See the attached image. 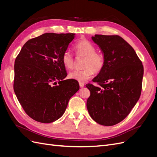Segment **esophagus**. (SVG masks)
<instances>
[{
	"label": "esophagus",
	"mask_w": 157,
	"mask_h": 157,
	"mask_svg": "<svg viewBox=\"0 0 157 157\" xmlns=\"http://www.w3.org/2000/svg\"><path fill=\"white\" fill-rule=\"evenodd\" d=\"M79 86H80V88H83L84 86V83L79 82Z\"/></svg>",
	"instance_id": "obj_1"
}]
</instances>
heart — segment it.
<instances>
[{
	"label": "heart",
	"instance_id": "obj_1",
	"mask_svg": "<svg viewBox=\"0 0 157 157\" xmlns=\"http://www.w3.org/2000/svg\"><path fill=\"white\" fill-rule=\"evenodd\" d=\"M96 46L88 40H82L74 46V51L77 56L84 57L82 69L75 70L71 72L69 77L83 82L92 77L94 71L99 73L102 70L105 64V57L101 52H96ZM62 63L67 69H71L74 67L75 61L73 55L66 51L62 55Z\"/></svg>",
	"mask_w": 157,
	"mask_h": 157
}]
</instances>
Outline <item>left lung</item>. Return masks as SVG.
Masks as SVG:
<instances>
[{"label":"left lung","mask_w":157,"mask_h":157,"mask_svg":"<svg viewBox=\"0 0 157 157\" xmlns=\"http://www.w3.org/2000/svg\"><path fill=\"white\" fill-rule=\"evenodd\" d=\"M92 40L105 57L102 70L86 85L90 91L86 107L92 119L103 126L118 124L139 100L144 67L134 48L118 35H95Z\"/></svg>","instance_id":"1"}]
</instances>
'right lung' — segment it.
<instances>
[{
    "label": "right lung",
    "instance_id": "1",
    "mask_svg": "<svg viewBox=\"0 0 157 157\" xmlns=\"http://www.w3.org/2000/svg\"><path fill=\"white\" fill-rule=\"evenodd\" d=\"M75 35L44 33L28 40L16 57L14 92L27 115L37 122L59 119L79 90L77 80L64 79L67 74L61 60Z\"/></svg>",
    "mask_w": 157,
    "mask_h": 157
}]
</instances>
